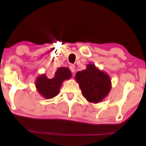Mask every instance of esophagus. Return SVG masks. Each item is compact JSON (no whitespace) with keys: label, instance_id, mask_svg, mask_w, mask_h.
<instances>
[{"label":"esophagus","instance_id":"obj_1","mask_svg":"<svg viewBox=\"0 0 146 146\" xmlns=\"http://www.w3.org/2000/svg\"><path fill=\"white\" fill-rule=\"evenodd\" d=\"M70 70H71V71L72 72V73H74V72L75 71V67L74 65L71 64V66H70Z\"/></svg>","mask_w":146,"mask_h":146}]
</instances>
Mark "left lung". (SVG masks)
Here are the masks:
<instances>
[{
    "mask_svg": "<svg viewBox=\"0 0 146 146\" xmlns=\"http://www.w3.org/2000/svg\"><path fill=\"white\" fill-rule=\"evenodd\" d=\"M75 79L79 84L82 94L90 103L103 101L112 88L108 73L100 70L93 64H88L86 69L77 72Z\"/></svg>",
    "mask_w": 146,
    "mask_h": 146,
    "instance_id": "1",
    "label": "left lung"
}]
</instances>
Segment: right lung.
<instances>
[{
    "mask_svg": "<svg viewBox=\"0 0 146 146\" xmlns=\"http://www.w3.org/2000/svg\"><path fill=\"white\" fill-rule=\"evenodd\" d=\"M69 68L60 67L57 69L53 78H48L45 74H42L36 78V88L39 94L45 99H51L58 95L62 84L64 80L71 78Z\"/></svg>",
    "mask_w": 146,
    "mask_h": 146,
    "instance_id": "obj_1",
    "label": "right lung"
}]
</instances>
